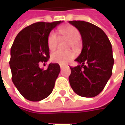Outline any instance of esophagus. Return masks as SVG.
Returning a JSON list of instances; mask_svg holds the SVG:
<instances>
[{
	"label": "esophagus",
	"instance_id": "34e87169",
	"mask_svg": "<svg viewBox=\"0 0 125 125\" xmlns=\"http://www.w3.org/2000/svg\"><path fill=\"white\" fill-rule=\"evenodd\" d=\"M63 67H64V65H60V68H61V69H62V68H63Z\"/></svg>",
	"mask_w": 125,
	"mask_h": 125
}]
</instances>
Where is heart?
<instances>
[{
    "instance_id": "obj_1",
    "label": "heart",
    "mask_w": 125,
    "mask_h": 125,
    "mask_svg": "<svg viewBox=\"0 0 125 125\" xmlns=\"http://www.w3.org/2000/svg\"><path fill=\"white\" fill-rule=\"evenodd\" d=\"M60 32L65 37L69 39L73 45L76 43L81 38L80 31L75 27L68 25L60 29ZM58 37L55 31H52L47 37V45L51 51L54 50L57 45ZM74 57V54L71 52H61L57 51L53 52L51 55V60L53 63H59L60 65H65Z\"/></svg>"
}]
</instances>
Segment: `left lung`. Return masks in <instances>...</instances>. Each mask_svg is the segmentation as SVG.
Here are the masks:
<instances>
[{
  "label": "left lung",
  "instance_id": "8db88e82",
  "mask_svg": "<svg viewBox=\"0 0 125 125\" xmlns=\"http://www.w3.org/2000/svg\"><path fill=\"white\" fill-rule=\"evenodd\" d=\"M69 23L80 31L83 46L81 53L75 60L80 65L70 67V84L80 96H96L103 90L112 75V45L104 32L92 23L84 21Z\"/></svg>",
  "mask_w": 125,
  "mask_h": 125
}]
</instances>
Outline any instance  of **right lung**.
Here are the masks:
<instances>
[{"label": "right lung", "mask_w": 125, "mask_h": 125, "mask_svg": "<svg viewBox=\"0 0 125 125\" xmlns=\"http://www.w3.org/2000/svg\"><path fill=\"white\" fill-rule=\"evenodd\" d=\"M62 23L37 22L18 33L10 49L9 64L12 81L19 92L30 101H40L50 95L60 72L58 63H49L47 70L39 63L49 58L47 37L52 29Z\"/></svg>", "instance_id": "1"}]
</instances>
